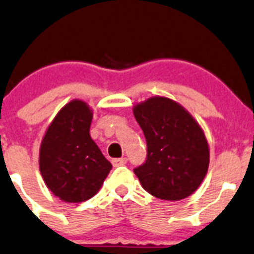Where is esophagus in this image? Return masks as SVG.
Listing matches in <instances>:
<instances>
[{
  "label": "esophagus",
  "instance_id": "34e87169",
  "mask_svg": "<svg viewBox=\"0 0 254 254\" xmlns=\"http://www.w3.org/2000/svg\"><path fill=\"white\" fill-rule=\"evenodd\" d=\"M127 163V159L126 157H121V159H114L113 160V165L117 167V166H124Z\"/></svg>",
  "mask_w": 254,
  "mask_h": 254
}]
</instances>
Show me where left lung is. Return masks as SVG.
I'll use <instances>...</instances> for the list:
<instances>
[{"label":"left lung","instance_id":"1","mask_svg":"<svg viewBox=\"0 0 254 254\" xmlns=\"http://www.w3.org/2000/svg\"><path fill=\"white\" fill-rule=\"evenodd\" d=\"M148 146L145 162L134 168L141 187L161 200L179 201L197 190L209 165L200 125L181 104L152 97L133 108Z\"/></svg>","mask_w":254,"mask_h":254}]
</instances>
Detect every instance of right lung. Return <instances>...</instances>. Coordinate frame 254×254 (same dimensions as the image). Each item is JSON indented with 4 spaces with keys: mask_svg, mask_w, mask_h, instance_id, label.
<instances>
[{
    "mask_svg": "<svg viewBox=\"0 0 254 254\" xmlns=\"http://www.w3.org/2000/svg\"><path fill=\"white\" fill-rule=\"evenodd\" d=\"M92 119L86 103L71 100L57 114L41 143V176L64 202L93 197L113 168L89 134Z\"/></svg>",
    "mask_w": 254,
    "mask_h": 254,
    "instance_id": "add662e5",
    "label": "right lung"
}]
</instances>
